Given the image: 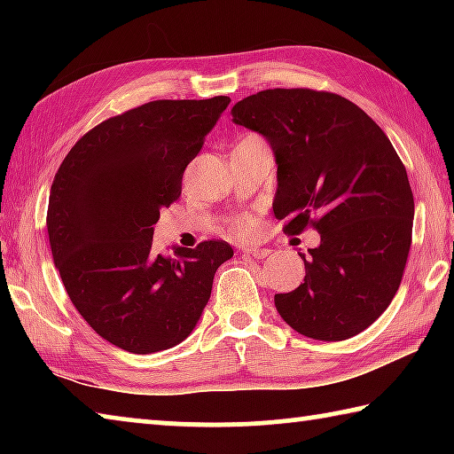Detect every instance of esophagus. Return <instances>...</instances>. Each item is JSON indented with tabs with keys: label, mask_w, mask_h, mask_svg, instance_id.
I'll return each instance as SVG.
<instances>
[{
	"label": "esophagus",
	"mask_w": 454,
	"mask_h": 454,
	"mask_svg": "<svg viewBox=\"0 0 454 454\" xmlns=\"http://www.w3.org/2000/svg\"><path fill=\"white\" fill-rule=\"evenodd\" d=\"M242 252H244V254L254 256V258H260V260L270 254V250H268V248H260V246H244Z\"/></svg>",
	"instance_id": "34e87169"
}]
</instances>
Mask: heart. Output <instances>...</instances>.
<instances>
[{
    "instance_id": "obj_1",
    "label": "heart",
    "mask_w": 454,
    "mask_h": 454,
    "mask_svg": "<svg viewBox=\"0 0 454 454\" xmlns=\"http://www.w3.org/2000/svg\"><path fill=\"white\" fill-rule=\"evenodd\" d=\"M254 228V220L250 216H236L230 220V232L232 234H248Z\"/></svg>"
}]
</instances>
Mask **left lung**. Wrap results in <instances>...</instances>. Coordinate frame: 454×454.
Listing matches in <instances>:
<instances>
[{"label": "left lung", "instance_id": "1", "mask_svg": "<svg viewBox=\"0 0 454 454\" xmlns=\"http://www.w3.org/2000/svg\"><path fill=\"white\" fill-rule=\"evenodd\" d=\"M276 158L274 216L284 232L318 230L296 290L276 294L286 325L314 340H347L393 302L409 258L414 200L387 134L350 99L306 88L264 90L232 107Z\"/></svg>", "mask_w": 454, "mask_h": 454}]
</instances>
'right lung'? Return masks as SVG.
Listing matches in <instances>:
<instances>
[{
    "label": "right lung",
    "instance_id": "right-lung-1",
    "mask_svg": "<svg viewBox=\"0 0 454 454\" xmlns=\"http://www.w3.org/2000/svg\"><path fill=\"white\" fill-rule=\"evenodd\" d=\"M230 104L156 99L102 121L75 142L53 178L51 256L67 296L96 333L134 355L172 348L194 330L214 274L232 258L224 240L153 254L160 210Z\"/></svg>",
    "mask_w": 454,
    "mask_h": 454
}]
</instances>
